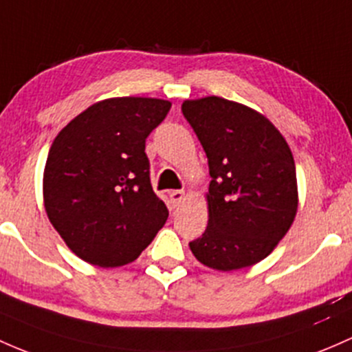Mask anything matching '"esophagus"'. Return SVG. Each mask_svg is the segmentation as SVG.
Masks as SVG:
<instances>
[{"label":"esophagus","instance_id":"1","mask_svg":"<svg viewBox=\"0 0 352 352\" xmlns=\"http://www.w3.org/2000/svg\"><path fill=\"white\" fill-rule=\"evenodd\" d=\"M168 195H170V202H172V206L177 207L180 204V202L184 201V197H186V192H184V190H172Z\"/></svg>","mask_w":352,"mask_h":352}]
</instances>
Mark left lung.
<instances>
[{"label": "left lung", "mask_w": 352, "mask_h": 352, "mask_svg": "<svg viewBox=\"0 0 352 352\" xmlns=\"http://www.w3.org/2000/svg\"><path fill=\"white\" fill-rule=\"evenodd\" d=\"M209 162V221L188 243L202 265L219 272L268 256L288 232L298 207L290 146L258 111L217 96L184 101Z\"/></svg>", "instance_id": "1"}]
</instances>
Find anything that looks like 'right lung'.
<instances>
[{"instance_id":"obj_1","label":"right lung","mask_w":352,"mask_h":352,"mask_svg":"<svg viewBox=\"0 0 352 352\" xmlns=\"http://www.w3.org/2000/svg\"><path fill=\"white\" fill-rule=\"evenodd\" d=\"M170 106L155 98L104 99L52 143L43 204L80 260L102 268L128 265L164 228L168 209L151 188L145 142Z\"/></svg>"}]
</instances>
